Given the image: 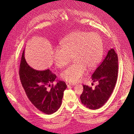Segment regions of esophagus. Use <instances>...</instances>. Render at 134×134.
I'll use <instances>...</instances> for the list:
<instances>
[{
    "instance_id": "34e87169",
    "label": "esophagus",
    "mask_w": 134,
    "mask_h": 134,
    "mask_svg": "<svg viewBox=\"0 0 134 134\" xmlns=\"http://www.w3.org/2000/svg\"><path fill=\"white\" fill-rule=\"evenodd\" d=\"M66 85H67V87H70V86H75V83H70V82H67V83H66Z\"/></svg>"
}]
</instances>
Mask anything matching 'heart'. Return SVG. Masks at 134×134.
Here are the masks:
<instances>
[{
	"label": "heart",
	"instance_id": "obj_1",
	"mask_svg": "<svg viewBox=\"0 0 134 134\" xmlns=\"http://www.w3.org/2000/svg\"><path fill=\"white\" fill-rule=\"evenodd\" d=\"M61 48H55L53 57L58 68L66 66L71 57L75 62L63 70L62 79L71 83L80 81L87 73L101 61L102 42L97 34L83 31L72 33L61 43Z\"/></svg>",
	"mask_w": 134,
	"mask_h": 134
}]
</instances>
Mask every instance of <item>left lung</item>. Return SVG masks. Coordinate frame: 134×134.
<instances>
[{
	"label": "left lung",
	"instance_id": "1",
	"mask_svg": "<svg viewBox=\"0 0 134 134\" xmlns=\"http://www.w3.org/2000/svg\"><path fill=\"white\" fill-rule=\"evenodd\" d=\"M118 57L114 49H111L92 75L93 82H97L94 88L83 85L81 94L82 103L90 109L101 107L113 93L118 75ZM93 85V83H92Z\"/></svg>",
	"mask_w": 134,
	"mask_h": 134
}]
</instances>
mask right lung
<instances>
[{"label":"right lung","instance_id":"1","mask_svg":"<svg viewBox=\"0 0 134 134\" xmlns=\"http://www.w3.org/2000/svg\"><path fill=\"white\" fill-rule=\"evenodd\" d=\"M24 51L19 66V74L21 85L29 100L37 109L51 115L57 111L62 103L64 91L67 85L64 81H58L54 86L51 83L55 80L56 75L51 70L38 71L27 64ZM51 86V89L47 88Z\"/></svg>","mask_w":134,"mask_h":134}]
</instances>
